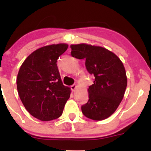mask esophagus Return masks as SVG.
<instances>
[{
  "label": "esophagus",
  "instance_id": "esophagus-1",
  "mask_svg": "<svg viewBox=\"0 0 151 151\" xmlns=\"http://www.w3.org/2000/svg\"><path fill=\"white\" fill-rule=\"evenodd\" d=\"M76 88H77V86H76V84H74V85L71 86V89H72V91H74V90H75Z\"/></svg>",
  "mask_w": 151,
  "mask_h": 151
}]
</instances>
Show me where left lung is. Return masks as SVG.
<instances>
[{
  "mask_svg": "<svg viewBox=\"0 0 151 151\" xmlns=\"http://www.w3.org/2000/svg\"><path fill=\"white\" fill-rule=\"evenodd\" d=\"M70 47L72 56L85 60L86 70L95 77L88 89L89 100L81 106V111L92 120L107 119L120 104L127 86L122 62L115 54L101 47L79 44Z\"/></svg>",
  "mask_w": 151,
  "mask_h": 151,
  "instance_id": "left-lung-1",
  "label": "left lung"
}]
</instances>
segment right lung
<instances>
[{
	"label": "right lung",
	"mask_w": 151,
	"mask_h": 151,
	"mask_svg": "<svg viewBox=\"0 0 151 151\" xmlns=\"http://www.w3.org/2000/svg\"><path fill=\"white\" fill-rule=\"evenodd\" d=\"M68 45H51L31 53L22 64L17 89L22 103L32 116L52 121L62 114L70 96V88L63 85L57 60Z\"/></svg>",
	"instance_id": "right-lung-1"
}]
</instances>
